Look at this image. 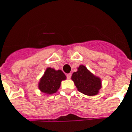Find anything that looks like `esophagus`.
Masks as SVG:
<instances>
[{"label": "esophagus", "instance_id": "esophagus-1", "mask_svg": "<svg viewBox=\"0 0 132 132\" xmlns=\"http://www.w3.org/2000/svg\"><path fill=\"white\" fill-rule=\"evenodd\" d=\"M66 76H67V79H70L71 77V73H68V74L66 75Z\"/></svg>", "mask_w": 132, "mask_h": 132}]
</instances>
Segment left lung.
<instances>
[{
	"mask_svg": "<svg viewBox=\"0 0 132 132\" xmlns=\"http://www.w3.org/2000/svg\"><path fill=\"white\" fill-rule=\"evenodd\" d=\"M71 79L78 90L86 95H96L101 88L100 78L94 76L84 65L79 66L77 71L73 73Z\"/></svg>",
	"mask_w": 132,
	"mask_h": 132,
	"instance_id": "1",
	"label": "left lung"
}]
</instances>
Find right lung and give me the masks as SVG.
<instances>
[{
	"label": "right lung",
	"instance_id": "obj_1",
	"mask_svg": "<svg viewBox=\"0 0 132 132\" xmlns=\"http://www.w3.org/2000/svg\"><path fill=\"white\" fill-rule=\"evenodd\" d=\"M66 79L62 71L47 68L44 73V76L39 82V88L41 91L47 94H52L56 93L60 87L61 82Z\"/></svg>",
	"mask_w": 132,
	"mask_h": 132
}]
</instances>
